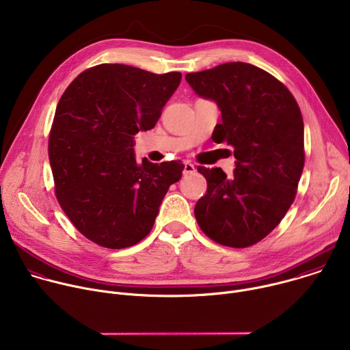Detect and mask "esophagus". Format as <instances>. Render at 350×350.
I'll list each match as a JSON object with an SVG mask.
<instances>
[{"label": "esophagus", "instance_id": "obj_1", "mask_svg": "<svg viewBox=\"0 0 350 350\" xmlns=\"http://www.w3.org/2000/svg\"><path fill=\"white\" fill-rule=\"evenodd\" d=\"M195 166L189 162V161H185L184 162V174H192V173H195Z\"/></svg>", "mask_w": 350, "mask_h": 350}]
</instances>
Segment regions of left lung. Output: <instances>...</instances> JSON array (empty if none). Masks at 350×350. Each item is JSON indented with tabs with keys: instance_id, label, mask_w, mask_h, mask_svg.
<instances>
[{
	"instance_id": "1",
	"label": "left lung",
	"mask_w": 350,
	"mask_h": 350,
	"mask_svg": "<svg viewBox=\"0 0 350 350\" xmlns=\"http://www.w3.org/2000/svg\"><path fill=\"white\" fill-rule=\"evenodd\" d=\"M187 83L196 95L215 101L221 123L215 142L234 148V176L198 166L206 193L195 219L215 242L246 247L262 241L292 205L305 165L304 119L289 90L266 70L228 62L198 73Z\"/></svg>"
}]
</instances>
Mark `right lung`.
<instances>
[{"instance_id": "right-lung-1", "label": "right lung", "mask_w": 350, "mask_h": 350, "mask_svg": "<svg viewBox=\"0 0 350 350\" xmlns=\"http://www.w3.org/2000/svg\"><path fill=\"white\" fill-rule=\"evenodd\" d=\"M181 81L120 64L80 73L61 96L48 141L55 195L90 241L109 249L135 245L181 177L180 161L137 162L134 135L155 127Z\"/></svg>"}]
</instances>
